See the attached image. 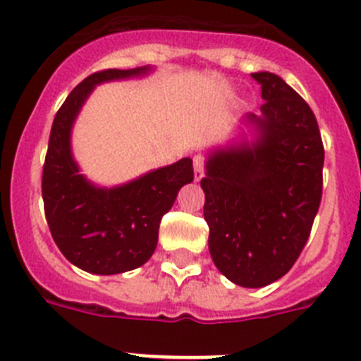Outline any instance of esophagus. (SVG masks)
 <instances>
[{
	"mask_svg": "<svg viewBox=\"0 0 361 361\" xmlns=\"http://www.w3.org/2000/svg\"><path fill=\"white\" fill-rule=\"evenodd\" d=\"M193 170H195V180H200L204 177V157L195 155L193 157Z\"/></svg>",
	"mask_w": 361,
	"mask_h": 361,
	"instance_id": "34e87169",
	"label": "esophagus"
}]
</instances>
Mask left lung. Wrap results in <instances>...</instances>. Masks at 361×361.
<instances>
[{"label": "left lung", "instance_id": "1", "mask_svg": "<svg viewBox=\"0 0 361 361\" xmlns=\"http://www.w3.org/2000/svg\"><path fill=\"white\" fill-rule=\"evenodd\" d=\"M262 86L257 133L213 149L200 186L206 195L209 253L216 269L242 288H264L296 262L322 200L324 145L317 117L276 73H251Z\"/></svg>", "mask_w": 361, "mask_h": 361}]
</instances>
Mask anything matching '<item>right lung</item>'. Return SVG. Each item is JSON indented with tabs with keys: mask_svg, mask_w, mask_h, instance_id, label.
<instances>
[{
	"mask_svg": "<svg viewBox=\"0 0 361 361\" xmlns=\"http://www.w3.org/2000/svg\"><path fill=\"white\" fill-rule=\"evenodd\" d=\"M149 70L110 68L88 75L70 92L50 130L41 183L47 222L66 260L94 275H117L148 262L162 215L171 209L178 190L193 180L190 157L114 188L92 184L73 161L72 126L95 86L141 78Z\"/></svg>",
	"mask_w": 361,
	"mask_h": 361,
	"instance_id": "obj_1",
	"label": "right lung"
}]
</instances>
